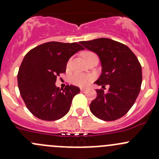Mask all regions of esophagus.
<instances>
[{"instance_id": "34e87169", "label": "esophagus", "mask_w": 159, "mask_h": 159, "mask_svg": "<svg viewBox=\"0 0 159 159\" xmlns=\"http://www.w3.org/2000/svg\"><path fill=\"white\" fill-rule=\"evenodd\" d=\"M88 91V89H86V88H82V89H81V91H82V92H85V91Z\"/></svg>"}]
</instances>
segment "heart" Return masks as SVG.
I'll list each match as a JSON object with an SVG mask.
<instances>
[{"label": "heart", "instance_id": "b5f03b06", "mask_svg": "<svg viewBox=\"0 0 159 159\" xmlns=\"http://www.w3.org/2000/svg\"><path fill=\"white\" fill-rule=\"evenodd\" d=\"M83 58L85 59L88 57H92V56H96L91 51H85L82 54ZM93 80V76L90 75H85V74H75L71 77V82L73 84H76L78 86H85L91 82Z\"/></svg>", "mask_w": 159, "mask_h": 159}]
</instances>
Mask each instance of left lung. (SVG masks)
I'll use <instances>...</instances> for the list:
<instances>
[{"instance_id": "left-lung-1", "label": "left lung", "mask_w": 159, "mask_h": 159, "mask_svg": "<svg viewBox=\"0 0 159 159\" xmlns=\"http://www.w3.org/2000/svg\"><path fill=\"white\" fill-rule=\"evenodd\" d=\"M86 49L98 54L102 74L95 84L108 92L97 89V97L90 104L91 113L103 121H115L124 116L132 107L140 92L142 66L128 46L109 38L81 41Z\"/></svg>"}]
</instances>
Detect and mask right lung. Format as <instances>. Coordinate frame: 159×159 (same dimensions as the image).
Listing matches in <instances>:
<instances>
[{"instance_id": "1", "label": "right lung", "mask_w": 159, "mask_h": 159, "mask_svg": "<svg viewBox=\"0 0 159 159\" xmlns=\"http://www.w3.org/2000/svg\"><path fill=\"white\" fill-rule=\"evenodd\" d=\"M84 50L78 43H44L24 57L17 74L20 95L28 109L37 118L55 121L69 111L72 99L80 92L74 85L65 89L55 85L57 77L66 71L68 60Z\"/></svg>"}]
</instances>
